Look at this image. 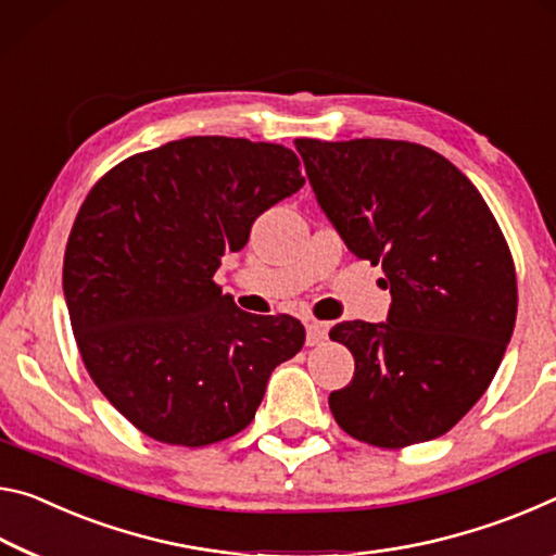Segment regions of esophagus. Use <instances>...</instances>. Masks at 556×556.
<instances>
[{
  "label": "esophagus",
  "instance_id": "34e87169",
  "mask_svg": "<svg viewBox=\"0 0 556 556\" xmlns=\"http://www.w3.org/2000/svg\"><path fill=\"white\" fill-rule=\"evenodd\" d=\"M305 342L307 348H315V344H323L327 340V325L317 323V320H307L305 323Z\"/></svg>",
  "mask_w": 556,
  "mask_h": 556
}]
</instances>
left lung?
I'll return each instance as SVG.
<instances>
[{"label":"left lung","mask_w":556,"mask_h":556,"mask_svg":"<svg viewBox=\"0 0 556 556\" xmlns=\"http://www.w3.org/2000/svg\"><path fill=\"white\" fill-rule=\"evenodd\" d=\"M317 204L357 258L381 263L387 323L330 330L354 377L330 394L352 439H439L493 381L513 338V253L485 199L443 154L404 140H295Z\"/></svg>","instance_id":"1"}]
</instances>
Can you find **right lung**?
Returning <instances> with one entry per match:
<instances>
[{"mask_svg": "<svg viewBox=\"0 0 556 556\" xmlns=\"http://www.w3.org/2000/svg\"><path fill=\"white\" fill-rule=\"evenodd\" d=\"M305 185L293 150L185 138L96 181L63 256V295L90 379L135 429L208 445L253 421L305 327L251 315L214 283L256 218Z\"/></svg>", "mask_w": 556, "mask_h": 556, "instance_id": "1", "label": "right lung"}]
</instances>
